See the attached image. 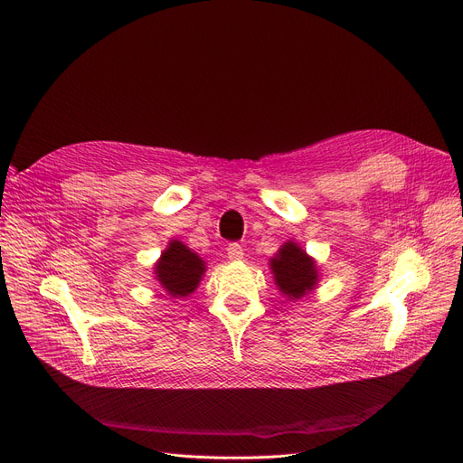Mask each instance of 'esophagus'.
Listing matches in <instances>:
<instances>
[{"label": "esophagus", "instance_id": "34e87169", "mask_svg": "<svg viewBox=\"0 0 463 463\" xmlns=\"http://www.w3.org/2000/svg\"><path fill=\"white\" fill-rule=\"evenodd\" d=\"M227 255H229L231 260H240V259H244V250L240 244H229Z\"/></svg>", "mask_w": 463, "mask_h": 463}]
</instances>
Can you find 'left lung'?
Instances as JSON below:
<instances>
[{"instance_id":"left-lung-1","label":"left lung","mask_w":463,"mask_h":463,"mask_svg":"<svg viewBox=\"0 0 463 463\" xmlns=\"http://www.w3.org/2000/svg\"><path fill=\"white\" fill-rule=\"evenodd\" d=\"M270 274L279 293L288 300H298L314 291L319 284V269L316 259L310 257L295 240L281 244L278 253L269 260Z\"/></svg>"}]
</instances>
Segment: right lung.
<instances>
[{"instance_id": "1", "label": "right lung", "mask_w": 463, "mask_h": 463, "mask_svg": "<svg viewBox=\"0 0 463 463\" xmlns=\"http://www.w3.org/2000/svg\"><path fill=\"white\" fill-rule=\"evenodd\" d=\"M153 274L172 298H185L196 291L206 274V260L179 240H170L155 263Z\"/></svg>"}]
</instances>
